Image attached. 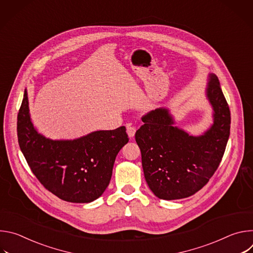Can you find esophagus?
<instances>
[{
	"label": "esophagus",
	"instance_id": "obj_1",
	"mask_svg": "<svg viewBox=\"0 0 253 253\" xmlns=\"http://www.w3.org/2000/svg\"><path fill=\"white\" fill-rule=\"evenodd\" d=\"M136 133V128L135 127H132L130 124H127V134L129 136V138H133L134 135Z\"/></svg>",
	"mask_w": 253,
	"mask_h": 253
}]
</instances>
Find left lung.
<instances>
[{"instance_id": "8db88e82", "label": "left lung", "mask_w": 253, "mask_h": 253, "mask_svg": "<svg viewBox=\"0 0 253 253\" xmlns=\"http://www.w3.org/2000/svg\"><path fill=\"white\" fill-rule=\"evenodd\" d=\"M205 93L213 109V123L203 134L193 136L176 127L166 108L143 116L144 125L136 131L144 176L160 199L195 194L209 181L223 157L230 134V111L215 74H209Z\"/></svg>"}]
</instances>
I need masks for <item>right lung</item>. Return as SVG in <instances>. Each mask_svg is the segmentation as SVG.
Masks as SVG:
<instances>
[{
	"instance_id": "obj_1",
	"label": "right lung",
	"mask_w": 253,
	"mask_h": 253,
	"mask_svg": "<svg viewBox=\"0 0 253 253\" xmlns=\"http://www.w3.org/2000/svg\"><path fill=\"white\" fill-rule=\"evenodd\" d=\"M18 141L32 172L62 200L89 203L109 185L118 152L128 143L126 128L100 130L74 140H52L35 129L27 90L18 114Z\"/></svg>"
}]
</instances>
